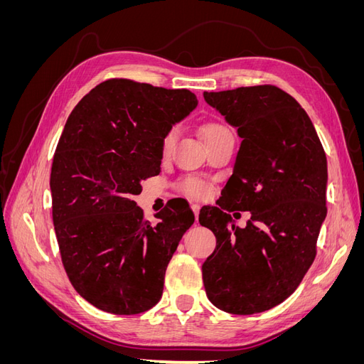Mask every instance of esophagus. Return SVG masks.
<instances>
[{
  "label": "esophagus",
  "mask_w": 364,
  "mask_h": 364,
  "mask_svg": "<svg viewBox=\"0 0 364 364\" xmlns=\"http://www.w3.org/2000/svg\"><path fill=\"white\" fill-rule=\"evenodd\" d=\"M191 209H193L194 217H196V222H197V220H199V211H200V205L193 203V205H191Z\"/></svg>",
  "instance_id": "1"
}]
</instances>
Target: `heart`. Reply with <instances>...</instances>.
I'll return each mask as SVG.
<instances>
[{"label": "heart", "mask_w": 364, "mask_h": 364, "mask_svg": "<svg viewBox=\"0 0 364 364\" xmlns=\"http://www.w3.org/2000/svg\"><path fill=\"white\" fill-rule=\"evenodd\" d=\"M228 127H225L222 124H206L203 127V138L205 139L211 138L215 134H218V132H223ZM178 135H179L178 126H171L167 132H165L162 139H161V153L164 156H167L171 151L176 139H178ZM178 188L181 193L190 196V197H194V199H200V197L208 196L209 191H211V186H209V183L205 179L196 178V176H186V178L181 179L178 182Z\"/></svg>", "instance_id": "obj_1"}]
</instances>
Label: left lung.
I'll list each match as a JSON object with an SVG mask.
<instances>
[{"instance_id":"8db88e82","label":"left lung","mask_w":364,"mask_h":364,"mask_svg":"<svg viewBox=\"0 0 364 364\" xmlns=\"http://www.w3.org/2000/svg\"><path fill=\"white\" fill-rule=\"evenodd\" d=\"M241 138L218 206L200 209L217 246L202 266L208 299L232 314L284 302L316 258L326 217V156L310 117L273 85L203 92ZM250 210L246 228L229 212Z\"/></svg>"}]
</instances>
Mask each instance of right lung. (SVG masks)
<instances>
[{
    "label": "right lung",
    "instance_id": "right-lung-1",
    "mask_svg": "<svg viewBox=\"0 0 364 364\" xmlns=\"http://www.w3.org/2000/svg\"><path fill=\"white\" fill-rule=\"evenodd\" d=\"M196 106L188 90L109 79L67 119L51 165L53 223L73 287L98 310L138 314L161 299L194 214L171 205L151 226L134 196L161 171L165 132Z\"/></svg>",
    "mask_w": 364,
    "mask_h": 364
}]
</instances>
